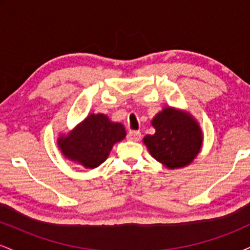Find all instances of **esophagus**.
<instances>
[{
  "mask_svg": "<svg viewBox=\"0 0 250 250\" xmlns=\"http://www.w3.org/2000/svg\"><path fill=\"white\" fill-rule=\"evenodd\" d=\"M128 140H130V141H139L140 139H141V131L140 130H130L127 135Z\"/></svg>",
  "mask_w": 250,
  "mask_h": 250,
  "instance_id": "1",
  "label": "esophagus"
}]
</instances>
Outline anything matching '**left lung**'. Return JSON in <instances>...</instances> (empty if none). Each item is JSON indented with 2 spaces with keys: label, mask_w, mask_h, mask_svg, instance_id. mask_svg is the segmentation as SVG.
I'll return each mask as SVG.
<instances>
[{
  "label": "left lung",
  "mask_w": 250,
  "mask_h": 250,
  "mask_svg": "<svg viewBox=\"0 0 250 250\" xmlns=\"http://www.w3.org/2000/svg\"><path fill=\"white\" fill-rule=\"evenodd\" d=\"M154 135H146L143 142L155 160L169 169L185 167L199 154L202 134L190 115L165 108L151 121Z\"/></svg>",
  "instance_id": "8db88e82"
}]
</instances>
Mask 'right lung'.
<instances>
[{"label": "right lung", "instance_id": "add662e5", "mask_svg": "<svg viewBox=\"0 0 250 250\" xmlns=\"http://www.w3.org/2000/svg\"><path fill=\"white\" fill-rule=\"evenodd\" d=\"M125 137L121 123L109 121L102 114L89 115L73 133L59 139V146L65 157L85 168H96L105 161L114 143Z\"/></svg>", "mask_w": 250, "mask_h": 250}]
</instances>
